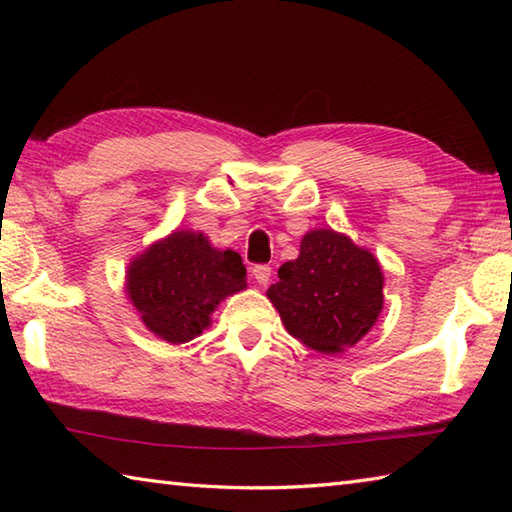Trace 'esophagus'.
Instances as JSON below:
<instances>
[{
	"mask_svg": "<svg viewBox=\"0 0 512 512\" xmlns=\"http://www.w3.org/2000/svg\"><path fill=\"white\" fill-rule=\"evenodd\" d=\"M270 273H273V270H270V266H266V264H259V266L253 268V277H255V281H257L259 286H266L268 284Z\"/></svg>",
	"mask_w": 512,
	"mask_h": 512,
	"instance_id": "obj_1",
	"label": "esophagus"
}]
</instances>
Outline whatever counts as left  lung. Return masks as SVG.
<instances>
[{"instance_id": "1", "label": "left lung", "mask_w": 512, "mask_h": 512, "mask_svg": "<svg viewBox=\"0 0 512 512\" xmlns=\"http://www.w3.org/2000/svg\"><path fill=\"white\" fill-rule=\"evenodd\" d=\"M268 288L286 330L323 354L343 352L374 328L383 310L378 259L332 228L303 235L299 257Z\"/></svg>"}]
</instances>
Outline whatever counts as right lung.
<instances>
[{"label": "right lung", "mask_w": 512, "mask_h": 512, "mask_svg": "<svg viewBox=\"0 0 512 512\" xmlns=\"http://www.w3.org/2000/svg\"><path fill=\"white\" fill-rule=\"evenodd\" d=\"M127 295L158 339L187 343L211 325V312L246 288L235 250H217L202 233L176 231L151 244L127 270Z\"/></svg>", "instance_id": "obj_1"}]
</instances>
